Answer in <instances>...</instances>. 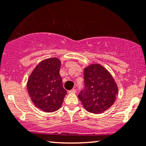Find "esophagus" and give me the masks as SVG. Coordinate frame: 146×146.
Listing matches in <instances>:
<instances>
[{
    "mask_svg": "<svg viewBox=\"0 0 146 146\" xmlns=\"http://www.w3.org/2000/svg\"><path fill=\"white\" fill-rule=\"evenodd\" d=\"M76 93V89H73L69 91V93Z\"/></svg>",
    "mask_w": 146,
    "mask_h": 146,
    "instance_id": "obj_1",
    "label": "esophagus"
}]
</instances>
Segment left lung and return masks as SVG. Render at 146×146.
<instances>
[{"instance_id":"obj_1","label":"left lung","mask_w":146,"mask_h":146,"mask_svg":"<svg viewBox=\"0 0 146 146\" xmlns=\"http://www.w3.org/2000/svg\"><path fill=\"white\" fill-rule=\"evenodd\" d=\"M85 87L78 98L87 111L101 113L114 104L118 87L113 77L100 64H91L84 69Z\"/></svg>"}]
</instances>
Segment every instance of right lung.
Listing matches in <instances>:
<instances>
[{
    "label": "right lung",
    "mask_w": 146,
    "mask_h": 146,
    "mask_svg": "<svg viewBox=\"0 0 146 146\" xmlns=\"http://www.w3.org/2000/svg\"><path fill=\"white\" fill-rule=\"evenodd\" d=\"M61 61L57 57L40 61L31 73L27 83L29 97L35 106L46 113L56 111L63 104L67 91L59 74Z\"/></svg>",
    "instance_id": "obj_1"
}]
</instances>
